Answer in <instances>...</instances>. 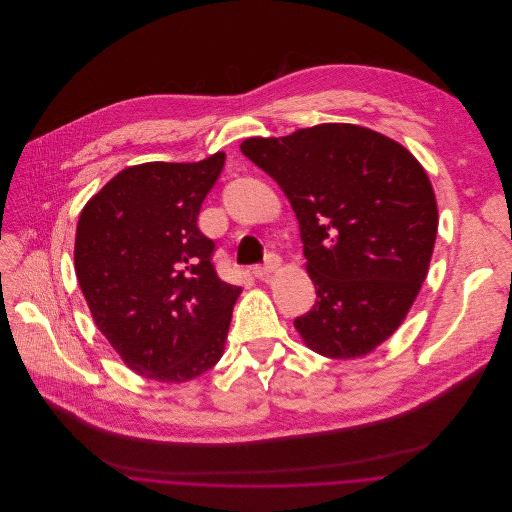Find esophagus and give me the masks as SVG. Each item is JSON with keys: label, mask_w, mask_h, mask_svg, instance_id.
Masks as SVG:
<instances>
[{"label": "esophagus", "mask_w": 512, "mask_h": 512, "mask_svg": "<svg viewBox=\"0 0 512 512\" xmlns=\"http://www.w3.org/2000/svg\"><path fill=\"white\" fill-rule=\"evenodd\" d=\"M280 266V258L276 256V254H268V258H266V262L264 264H258V266H254V276L256 278H266L270 272H274L276 268Z\"/></svg>", "instance_id": "esophagus-1"}]
</instances>
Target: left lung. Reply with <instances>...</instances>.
I'll list each match as a JSON object with an SVG mask.
<instances>
[{
    "label": "left lung",
    "instance_id": "obj_1",
    "mask_svg": "<svg viewBox=\"0 0 512 512\" xmlns=\"http://www.w3.org/2000/svg\"><path fill=\"white\" fill-rule=\"evenodd\" d=\"M242 153L284 191L300 226L313 309L294 319L306 347L355 359L389 339L426 280L438 206L420 161L359 125L252 137Z\"/></svg>",
    "mask_w": 512,
    "mask_h": 512
}]
</instances>
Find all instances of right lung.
<instances>
[{
    "mask_svg": "<svg viewBox=\"0 0 512 512\" xmlns=\"http://www.w3.org/2000/svg\"><path fill=\"white\" fill-rule=\"evenodd\" d=\"M226 153L123 169L84 206L74 244L80 290L98 331L135 373L183 383L212 369L242 288L212 262L197 228Z\"/></svg>",
    "mask_w": 512,
    "mask_h": 512,
    "instance_id": "1",
    "label": "right lung"
}]
</instances>
